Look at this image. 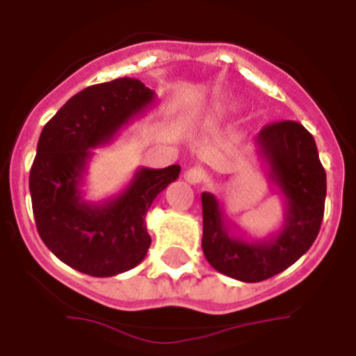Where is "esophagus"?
Here are the masks:
<instances>
[{
	"label": "esophagus",
	"instance_id": "esophagus-1",
	"mask_svg": "<svg viewBox=\"0 0 356 356\" xmlns=\"http://www.w3.org/2000/svg\"><path fill=\"white\" fill-rule=\"evenodd\" d=\"M184 179L189 184H200L204 181V172L198 167H191L184 172Z\"/></svg>",
	"mask_w": 356,
	"mask_h": 356
}]
</instances>
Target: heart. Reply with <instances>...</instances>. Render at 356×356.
<instances>
[{
    "mask_svg": "<svg viewBox=\"0 0 356 356\" xmlns=\"http://www.w3.org/2000/svg\"><path fill=\"white\" fill-rule=\"evenodd\" d=\"M235 108H237V103H235L234 99H228V102L223 103V105H216V107H212V115H219L221 112L235 111Z\"/></svg>",
    "mask_w": 356,
    "mask_h": 356,
    "instance_id": "heart-1",
    "label": "heart"
}]
</instances>
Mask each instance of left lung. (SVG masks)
<instances>
[{
    "instance_id": "obj_1",
    "label": "left lung",
    "mask_w": 356,
    "mask_h": 356,
    "mask_svg": "<svg viewBox=\"0 0 356 356\" xmlns=\"http://www.w3.org/2000/svg\"><path fill=\"white\" fill-rule=\"evenodd\" d=\"M258 156L284 200V221L267 238H245L230 230V218L212 193H202V249L221 274L258 283L286 270L316 241L327 197V174L313 135L295 121L268 124L258 133Z\"/></svg>"
}]
</instances>
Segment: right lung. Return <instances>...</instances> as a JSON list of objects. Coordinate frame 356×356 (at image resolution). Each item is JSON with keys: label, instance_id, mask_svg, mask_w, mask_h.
<instances>
[{"label": "right lung", "instance_id": "add662e5", "mask_svg": "<svg viewBox=\"0 0 356 356\" xmlns=\"http://www.w3.org/2000/svg\"><path fill=\"white\" fill-rule=\"evenodd\" d=\"M154 96L138 79L89 86L40 133L29 172L36 228L43 244L82 274L112 277L137 267L147 254L145 214L163 189L177 181L181 167L138 168L118 197L98 204L82 197V184L91 149L108 144L151 107Z\"/></svg>", "mask_w": 356, "mask_h": 356}]
</instances>
